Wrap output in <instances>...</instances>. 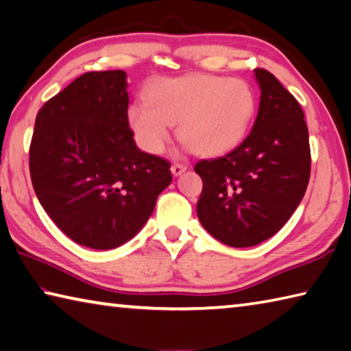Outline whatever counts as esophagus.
<instances>
[{
    "instance_id": "34e87169",
    "label": "esophagus",
    "mask_w": 351,
    "mask_h": 351,
    "mask_svg": "<svg viewBox=\"0 0 351 351\" xmlns=\"http://www.w3.org/2000/svg\"><path fill=\"white\" fill-rule=\"evenodd\" d=\"M186 170H187V165H184V164H173L170 167V171H171V175H173V176H180Z\"/></svg>"
}]
</instances>
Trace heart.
Here are the masks:
<instances>
[{
  "instance_id": "b5f03b06",
  "label": "heart",
  "mask_w": 351,
  "mask_h": 351,
  "mask_svg": "<svg viewBox=\"0 0 351 351\" xmlns=\"http://www.w3.org/2000/svg\"><path fill=\"white\" fill-rule=\"evenodd\" d=\"M255 111L257 99L247 82L195 73L152 82L145 100L130 105L128 123L147 153H161L178 123L189 150L218 156L241 144Z\"/></svg>"
}]
</instances>
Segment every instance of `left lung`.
Wrapping results in <instances>:
<instances>
[{"instance_id":"obj_1","label":"left lung","mask_w":351,"mask_h":351,"mask_svg":"<svg viewBox=\"0 0 351 351\" xmlns=\"http://www.w3.org/2000/svg\"><path fill=\"white\" fill-rule=\"evenodd\" d=\"M254 75L260 105L252 132L226 156L195 165L203 180L199 223L232 247L255 246L277 234L304 198L311 170L299 102L266 69H254Z\"/></svg>"}]
</instances>
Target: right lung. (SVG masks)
Returning <instances> with one entry per match:
<instances>
[{"mask_svg":"<svg viewBox=\"0 0 351 351\" xmlns=\"http://www.w3.org/2000/svg\"><path fill=\"white\" fill-rule=\"evenodd\" d=\"M125 71L86 73L41 106L29 152L35 195L58 229L91 249L133 239L171 182L170 162L136 147Z\"/></svg>","mask_w":351,"mask_h":351,"instance_id":"1","label":"right lung"}]
</instances>
